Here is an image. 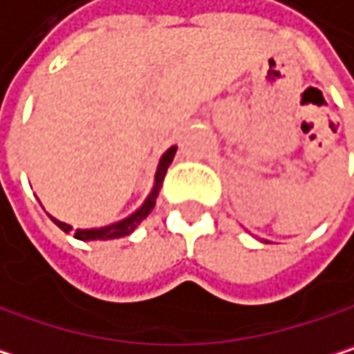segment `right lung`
Returning a JSON list of instances; mask_svg holds the SVG:
<instances>
[{
  "mask_svg": "<svg viewBox=\"0 0 354 354\" xmlns=\"http://www.w3.org/2000/svg\"><path fill=\"white\" fill-rule=\"evenodd\" d=\"M176 149H178V147L174 145V147H169V149L159 157L157 169H155L153 189H151V193L147 195V199L142 201V205H140L136 212H132V214L126 216L124 220H118V222L107 224V226H99V228H76V230H74V239L86 241V243H88V241H111V239H122V236L132 234V232L136 230V226L153 212L155 201H157V197H159V189H161V183H163V176H165V171H167V167H169V163H171V159H174V155H176ZM49 218H51L53 224H57L64 232H70V230H72L70 224L59 222V220L53 218V216H49Z\"/></svg>",
  "mask_w": 354,
  "mask_h": 354,
  "instance_id": "1",
  "label": "right lung"
}]
</instances>
